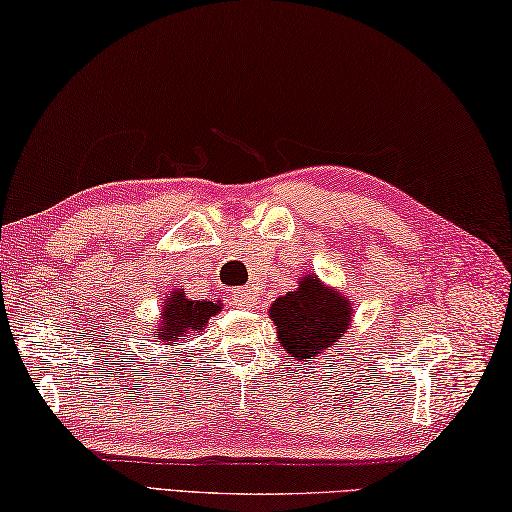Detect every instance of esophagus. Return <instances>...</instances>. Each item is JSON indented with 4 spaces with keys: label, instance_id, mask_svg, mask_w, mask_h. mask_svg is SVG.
I'll return each instance as SVG.
<instances>
[{
    "label": "esophagus",
    "instance_id": "1",
    "mask_svg": "<svg viewBox=\"0 0 512 512\" xmlns=\"http://www.w3.org/2000/svg\"><path fill=\"white\" fill-rule=\"evenodd\" d=\"M231 305L243 307V310H249V307H254L256 305L254 289H249V287L234 289V292H231Z\"/></svg>",
    "mask_w": 512,
    "mask_h": 512
}]
</instances>
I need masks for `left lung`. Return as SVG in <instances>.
<instances>
[{
  "label": "left lung",
  "mask_w": 512,
  "mask_h": 512,
  "mask_svg": "<svg viewBox=\"0 0 512 512\" xmlns=\"http://www.w3.org/2000/svg\"><path fill=\"white\" fill-rule=\"evenodd\" d=\"M269 316L278 325L281 345L303 361L336 345L350 325L352 307L345 296L325 289L316 276H305L296 292L272 303Z\"/></svg>",
  "instance_id": "obj_1"
}]
</instances>
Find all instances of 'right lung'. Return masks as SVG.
Listing matches in <instances>:
<instances>
[{
  "mask_svg": "<svg viewBox=\"0 0 512 512\" xmlns=\"http://www.w3.org/2000/svg\"><path fill=\"white\" fill-rule=\"evenodd\" d=\"M220 310V303L214 301H189L185 292H173L162 307V325L158 336L162 345H171L178 336H189L207 325L211 316Z\"/></svg>",
  "mask_w": 512,
  "mask_h": 512,
  "instance_id": "obj_1",
  "label": "right lung"
}]
</instances>
